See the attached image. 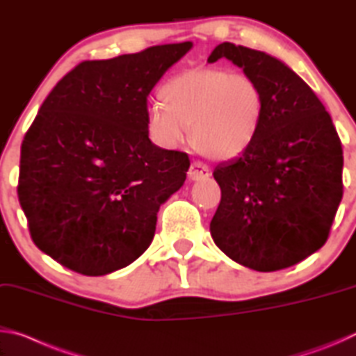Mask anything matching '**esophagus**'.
Masks as SVG:
<instances>
[{
    "label": "esophagus",
    "mask_w": 356,
    "mask_h": 356,
    "mask_svg": "<svg viewBox=\"0 0 356 356\" xmlns=\"http://www.w3.org/2000/svg\"><path fill=\"white\" fill-rule=\"evenodd\" d=\"M210 176V171L206 165L200 163V161H193L188 171V177L193 182H200V180L207 179Z\"/></svg>",
    "instance_id": "34e87169"
}]
</instances>
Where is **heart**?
Here are the masks:
<instances>
[{
  "label": "heart",
  "mask_w": 356,
  "mask_h": 356,
  "mask_svg": "<svg viewBox=\"0 0 356 356\" xmlns=\"http://www.w3.org/2000/svg\"><path fill=\"white\" fill-rule=\"evenodd\" d=\"M161 104L150 106L146 124L152 141L176 149L186 141L215 160L242 155L261 130L265 95L254 78L220 67H195L170 78Z\"/></svg>",
  "instance_id": "heart-1"
}]
</instances>
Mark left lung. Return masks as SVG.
<instances>
[{"instance_id": "obj_1", "label": "left lung", "mask_w": 356, "mask_h": 356, "mask_svg": "<svg viewBox=\"0 0 356 356\" xmlns=\"http://www.w3.org/2000/svg\"><path fill=\"white\" fill-rule=\"evenodd\" d=\"M221 58L259 83L265 111L254 143L215 168L221 201L210 234L240 265L287 268L327 242L342 200L341 140L322 102L278 58L231 42L207 63Z\"/></svg>"}]
</instances>
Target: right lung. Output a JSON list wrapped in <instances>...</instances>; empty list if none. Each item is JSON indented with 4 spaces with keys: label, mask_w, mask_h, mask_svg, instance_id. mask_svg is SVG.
<instances>
[{
    "label": "right lung",
    "mask_w": 356,
    "mask_h": 356,
    "mask_svg": "<svg viewBox=\"0 0 356 356\" xmlns=\"http://www.w3.org/2000/svg\"><path fill=\"white\" fill-rule=\"evenodd\" d=\"M191 47L84 61L42 104L22 143L17 191L33 242L64 267L104 276L152 243L190 160L149 140L147 97Z\"/></svg>",
    "instance_id": "right-lung-1"
}]
</instances>
